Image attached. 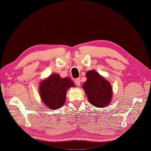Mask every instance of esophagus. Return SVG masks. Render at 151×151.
Segmentation results:
<instances>
[{"label":"esophagus","mask_w":151,"mask_h":151,"mask_svg":"<svg viewBox=\"0 0 151 151\" xmlns=\"http://www.w3.org/2000/svg\"><path fill=\"white\" fill-rule=\"evenodd\" d=\"M75 84L77 86H80V83H81V81H80V78H78V79H76L75 80Z\"/></svg>","instance_id":"1"}]
</instances>
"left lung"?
I'll list each match as a JSON object with an SVG mask.
<instances>
[{
	"mask_svg": "<svg viewBox=\"0 0 151 151\" xmlns=\"http://www.w3.org/2000/svg\"><path fill=\"white\" fill-rule=\"evenodd\" d=\"M86 78L82 88L89 102L96 107L108 106L113 97L112 87L109 81L95 70L88 71Z\"/></svg>",
	"mask_w": 151,
	"mask_h": 151,
	"instance_id": "left-lung-1",
	"label": "left lung"
}]
</instances>
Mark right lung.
I'll return each instance as SVG.
<instances>
[{"label": "right lung", "mask_w": 151, "mask_h": 151, "mask_svg": "<svg viewBox=\"0 0 151 151\" xmlns=\"http://www.w3.org/2000/svg\"><path fill=\"white\" fill-rule=\"evenodd\" d=\"M75 86L71 78H61L58 73H53L40 83V96L50 109H58L65 104L67 91Z\"/></svg>", "instance_id": "1"}]
</instances>
